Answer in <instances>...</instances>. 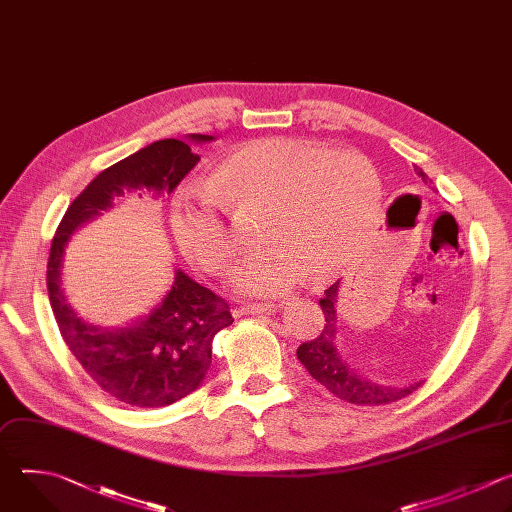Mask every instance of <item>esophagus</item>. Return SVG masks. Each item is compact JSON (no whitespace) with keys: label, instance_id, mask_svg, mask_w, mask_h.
<instances>
[{"label":"esophagus","instance_id":"obj_1","mask_svg":"<svg viewBox=\"0 0 512 512\" xmlns=\"http://www.w3.org/2000/svg\"><path fill=\"white\" fill-rule=\"evenodd\" d=\"M278 306L272 304V302H264V304H258V302H244L238 313L240 315H272L276 313Z\"/></svg>","mask_w":512,"mask_h":512}]
</instances>
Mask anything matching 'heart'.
Returning <instances> with one entry per match:
<instances>
[{
	"mask_svg": "<svg viewBox=\"0 0 512 512\" xmlns=\"http://www.w3.org/2000/svg\"><path fill=\"white\" fill-rule=\"evenodd\" d=\"M381 203L373 165L294 139H258L228 153L203 191L173 201L171 230L181 252L208 272H224L238 238L234 218L264 214L262 250L234 270L238 288L272 296L304 276L321 282L343 270L363 244Z\"/></svg>",
	"mask_w": 512,
	"mask_h": 512,
	"instance_id": "b5f03b06",
	"label": "heart"
}]
</instances>
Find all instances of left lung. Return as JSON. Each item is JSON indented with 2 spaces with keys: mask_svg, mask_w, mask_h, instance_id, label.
Returning <instances> with one entry per match:
<instances>
[{
  "mask_svg": "<svg viewBox=\"0 0 512 512\" xmlns=\"http://www.w3.org/2000/svg\"><path fill=\"white\" fill-rule=\"evenodd\" d=\"M416 173L422 177L424 183L430 181V177L420 169L414 167ZM337 292L339 282L329 286L325 290V296L319 300L321 309L325 313V327L321 335L313 341H306L296 349L298 361L306 367L323 387H327L333 395L339 399H345L349 403L357 405H383L397 401L405 395H410L420 387L418 383L405 385V387H389L369 381L367 377L359 375L337 351Z\"/></svg>",
  "mask_w": 512,
  "mask_h": 512,
  "instance_id": "obj_1",
  "label": "left lung"
}]
</instances>
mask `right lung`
Returning <instances> with one entry per match:
<instances>
[{
	"instance_id": "add662e5",
	"label": "right lung",
	"mask_w": 512,
	"mask_h": 512,
	"mask_svg": "<svg viewBox=\"0 0 512 512\" xmlns=\"http://www.w3.org/2000/svg\"><path fill=\"white\" fill-rule=\"evenodd\" d=\"M208 143L212 135H189ZM185 141L163 139L98 173L70 203L50 246L48 296L64 343L94 383L133 407H163L195 391L212 365V341L234 323L230 306L206 286L175 270V280L155 309L123 329L84 323L66 302L62 260L70 236L113 208L125 193H171L197 165ZM139 193V195H141Z\"/></svg>"
}]
</instances>
